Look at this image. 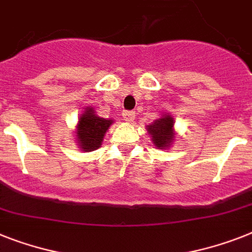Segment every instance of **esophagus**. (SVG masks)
<instances>
[{"mask_svg": "<svg viewBox=\"0 0 252 252\" xmlns=\"http://www.w3.org/2000/svg\"><path fill=\"white\" fill-rule=\"evenodd\" d=\"M122 116H124V120L126 122H134V120H135V113H134V112L125 111L124 113H122Z\"/></svg>", "mask_w": 252, "mask_h": 252, "instance_id": "1", "label": "esophagus"}]
</instances>
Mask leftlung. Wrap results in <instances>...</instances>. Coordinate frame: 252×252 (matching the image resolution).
I'll return each instance as SVG.
<instances>
[{"label":"left lung","instance_id":"obj_1","mask_svg":"<svg viewBox=\"0 0 252 252\" xmlns=\"http://www.w3.org/2000/svg\"><path fill=\"white\" fill-rule=\"evenodd\" d=\"M153 144L158 149H167L175 140L174 132V118L170 114H162L161 117L147 126Z\"/></svg>","mask_w":252,"mask_h":252}]
</instances>
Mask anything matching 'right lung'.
Returning a JSON list of instances; mask_svg holds the SVG:
<instances>
[{
  "label": "right lung",
  "instance_id": "obj_1",
  "mask_svg": "<svg viewBox=\"0 0 252 252\" xmlns=\"http://www.w3.org/2000/svg\"><path fill=\"white\" fill-rule=\"evenodd\" d=\"M113 124V120L99 117L93 107L85 108L84 113L78 118L77 125V143L78 148L84 152H91L100 148L104 135Z\"/></svg>",
  "mask_w": 252,
  "mask_h": 252
}]
</instances>
